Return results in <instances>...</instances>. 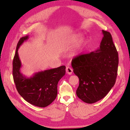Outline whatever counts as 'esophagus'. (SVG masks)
I'll use <instances>...</instances> for the list:
<instances>
[{"instance_id":"1","label":"esophagus","mask_w":130,"mask_h":130,"mask_svg":"<svg viewBox=\"0 0 130 130\" xmlns=\"http://www.w3.org/2000/svg\"><path fill=\"white\" fill-rule=\"evenodd\" d=\"M66 72L67 73V74H69V75H71L73 73V69L70 66H67L66 67Z\"/></svg>"}]
</instances>
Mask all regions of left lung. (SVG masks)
<instances>
[{"label":"left lung","mask_w":130,"mask_h":130,"mask_svg":"<svg viewBox=\"0 0 130 130\" xmlns=\"http://www.w3.org/2000/svg\"><path fill=\"white\" fill-rule=\"evenodd\" d=\"M103 37L99 48L81 54L72 60L74 74L79 78L77 96L86 103L104 98L115 84L119 64L118 53L111 34L102 30Z\"/></svg>","instance_id":"left-lung-1"}]
</instances>
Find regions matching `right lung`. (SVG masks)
Wrapping results in <instances>:
<instances>
[{"mask_svg": "<svg viewBox=\"0 0 130 130\" xmlns=\"http://www.w3.org/2000/svg\"><path fill=\"white\" fill-rule=\"evenodd\" d=\"M27 35L22 37L16 47L12 61V75L16 89L25 101L35 106L45 107L51 104L57 95V84L65 74V66L35 73L30 78L20 73L22 67L18 50L24 41L28 39Z\"/></svg>", "mask_w": 130, "mask_h": 130, "instance_id": "right-lung-1", "label": "right lung"}]
</instances>
